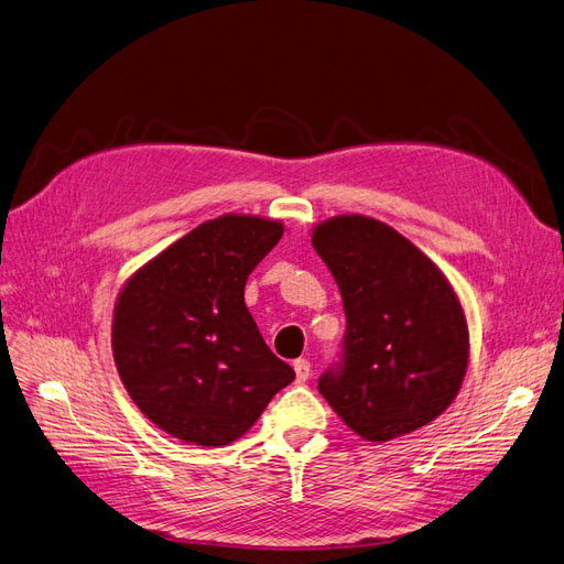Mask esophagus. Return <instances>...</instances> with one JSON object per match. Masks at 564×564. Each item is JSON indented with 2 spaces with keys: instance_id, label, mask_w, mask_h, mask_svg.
Instances as JSON below:
<instances>
[{
  "instance_id": "esophagus-1",
  "label": "esophagus",
  "mask_w": 564,
  "mask_h": 564,
  "mask_svg": "<svg viewBox=\"0 0 564 564\" xmlns=\"http://www.w3.org/2000/svg\"><path fill=\"white\" fill-rule=\"evenodd\" d=\"M292 369H295L297 382H306V380H308V376H311V364H308V359H295V364H292Z\"/></svg>"
}]
</instances>
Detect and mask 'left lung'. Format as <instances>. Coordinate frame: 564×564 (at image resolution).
<instances>
[{"mask_svg":"<svg viewBox=\"0 0 564 564\" xmlns=\"http://www.w3.org/2000/svg\"><path fill=\"white\" fill-rule=\"evenodd\" d=\"M313 249L346 311L343 359L317 389L369 443L431 424L468 371L470 334L447 276L382 221L343 214L317 224Z\"/></svg>","mask_w":564,"mask_h":564,"instance_id":"8db88e82","label":"left lung"}]
</instances>
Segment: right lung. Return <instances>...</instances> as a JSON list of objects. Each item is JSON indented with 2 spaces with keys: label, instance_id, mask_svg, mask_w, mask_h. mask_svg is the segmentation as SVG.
<instances>
[{
  "label": "right lung",
  "instance_id": "obj_1",
  "mask_svg": "<svg viewBox=\"0 0 564 564\" xmlns=\"http://www.w3.org/2000/svg\"><path fill=\"white\" fill-rule=\"evenodd\" d=\"M281 235V221L224 214L170 243L119 292L117 373L144 417L182 443L230 445L295 380L243 304L249 274Z\"/></svg>",
  "mask_w": 564,
  "mask_h": 564
}]
</instances>
